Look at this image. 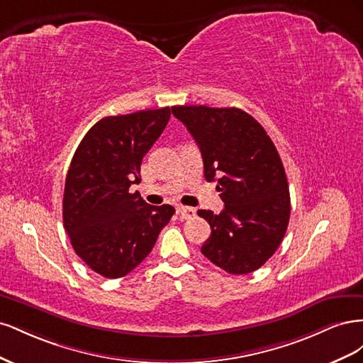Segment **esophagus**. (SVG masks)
<instances>
[{"mask_svg":"<svg viewBox=\"0 0 363 363\" xmlns=\"http://www.w3.org/2000/svg\"><path fill=\"white\" fill-rule=\"evenodd\" d=\"M177 213L180 215V218L183 219H191L196 215V211L194 207H184V206H179L177 207Z\"/></svg>","mask_w":363,"mask_h":363,"instance_id":"34e87169","label":"esophagus"}]
</instances>
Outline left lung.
<instances>
[{"label":"left lung","mask_w":363,"mask_h":363,"mask_svg":"<svg viewBox=\"0 0 363 363\" xmlns=\"http://www.w3.org/2000/svg\"><path fill=\"white\" fill-rule=\"evenodd\" d=\"M172 115L199 144L207 182L224 211H199L212 233L203 255L228 274H248L265 263L286 233L291 196L286 172L271 138L236 107L174 106Z\"/></svg>","instance_id":"1"}]
</instances>
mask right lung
<instances>
[{
    "instance_id": "1",
    "label": "right lung",
    "mask_w": 363,
    "mask_h": 363,
    "mask_svg": "<svg viewBox=\"0 0 363 363\" xmlns=\"http://www.w3.org/2000/svg\"><path fill=\"white\" fill-rule=\"evenodd\" d=\"M169 116L171 108L163 107L103 118L74 152L65 182L63 225L77 256L106 279L133 271L175 212L130 192Z\"/></svg>"
}]
</instances>
